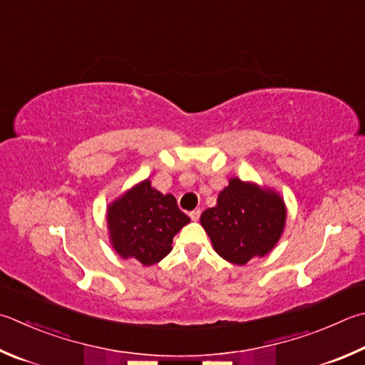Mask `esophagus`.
<instances>
[{
	"label": "esophagus",
	"instance_id": "obj_1",
	"mask_svg": "<svg viewBox=\"0 0 365 365\" xmlns=\"http://www.w3.org/2000/svg\"><path fill=\"white\" fill-rule=\"evenodd\" d=\"M190 217H191V220H200V217H201V209H195V210H191L190 212Z\"/></svg>",
	"mask_w": 365,
	"mask_h": 365
}]
</instances>
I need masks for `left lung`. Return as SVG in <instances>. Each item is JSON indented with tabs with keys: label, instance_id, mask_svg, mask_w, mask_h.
Listing matches in <instances>:
<instances>
[{
	"label": "left lung",
	"instance_id": "left-lung-1",
	"mask_svg": "<svg viewBox=\"0 0 365 365\" xmlns=\"http://www.w3.org/2000/svg\"><path fill=\"white\" fill-rule=\"evenodd\" d=\"M286 207L279 196L233 178L217 205L202 212L201 225L215 252L236 264L264 255L279 241Z\"/></svg>",
	"mask_w": 365,
	"mask_h": 365
}]
</instances>
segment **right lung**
Here are the masks:
<instances>
[{"mask_svg": "<svg viewBox=\"0 0 365 365\" xmlns=\"http://www.w3.org/2000/svg\"><path fill=\"white\" fill-rule=\"evenodd\" d=\"M107 220L118 254L148 267L169 254L172 240L190 217L178 209L174 196H164L145 180L110 205Z\"/></svg>", "mask_w": 365, "mask_h": 365, "instance_id": "1", "label": "right lung"}]
</instances>
